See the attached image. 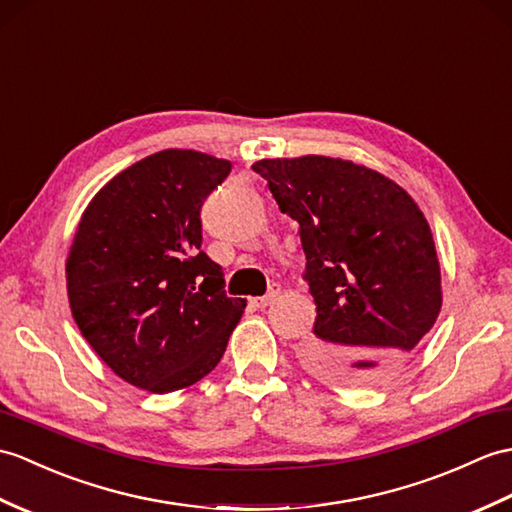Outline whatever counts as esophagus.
I'll use <instances>...</instances> for the list:
<instances>
[{
  "label": "esophagus",
  "instance_id": "obj_1",
  "mask_svg": "<svg viewBox=\"0 0 512 512\" xmlns=\"http://www.w3.org/2000/svg\"><path fill=\"white\" fill-rule=\"evenodd\" d=\"M279 294H281V288H279L277 283H272V285H270V290H268V294H266V296H261V299H253V305H255V307H259V310H264V307H268L272 301H275Z\"/></svg>",
  "mask_w": 512,
  "mask_h": 512
}]
</instances>
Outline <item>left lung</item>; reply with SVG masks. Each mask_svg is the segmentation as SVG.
<instances>
[{"label":"left lung","instance_id":"obj_1","mask_svg":"<svg viewBox=\"0 0 512 512\" xmlns=\"http://www.w3.org/2000/svg\"><path fill=\"white\" fill-rule=\"evenodd\" d=\"M253 170L299 222L316 305L305 364L344 386L384 379L441 314V264L423 211L401 185L353 161L305 154Z\"/></svg>","mask_w":512,"mask_h":512}]
</instances>
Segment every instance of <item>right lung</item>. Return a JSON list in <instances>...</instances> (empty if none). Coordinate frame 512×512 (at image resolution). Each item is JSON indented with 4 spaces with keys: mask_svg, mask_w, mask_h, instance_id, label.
<instances>
[{
    "mask_svg": "<svg viewBox=\"0 0 512 512\" xmlns=\"http://www.w3.org/2000/svg\"><path fill=\"white\" fill-rule=\"evenodd\" d=\"M231 161L168 148L115 174L82 211L65 261L69 307L124 382L174 392L218 366L246 299L200 251V207Z\"/></svg>",
    "mask_w": 512,
    "mask_h": 512,
    "instance_id": "1",
    "label": "right lung"
}]
</instances>
